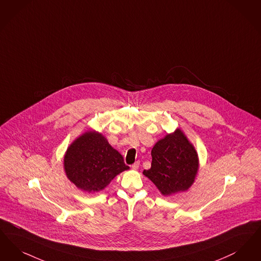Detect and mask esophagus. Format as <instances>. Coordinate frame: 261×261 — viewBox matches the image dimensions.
Instances as JSON below:
<instances>
[{"label": "esophagus", "instance_id": "esophagus-1", "mask_svg": "<svg viewBox=\"0 0 261 261\" xmlns=\"http://www.w3.org/2000/svg\"><path fill=\"white\" fill-rule=\"evenodd\" d=\"M139 165H140V163L137 161V162H136L134 165H132V169L133 170H138V168H139Z\"/></svg>", "mask_w": 261, "mask_h": 261}]
</instances>
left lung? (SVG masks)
<instances>
[{"mask_svg":"<svg viewBox=\"0 0 261 261\" xmlns=\"http://www.w3.org/2000/svg\"><path fill=\"white\" fill-rule=\"evenodd\" d=\"M151 155V168L143 170V174L163 196L184 192L192 186L200 167L199 157L179 127L158 140Z\"/></svg>","mask_w":261,"mask_h":261,"instance_id":"8db88e82","label":"left lung"}]
</instances>
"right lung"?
<instances>
[{"instance_id": "1", "label": "right lung", "mask_w": 261, "mask_h": 261, "mask_svg": "<svg viewBox=\"0 0 261 261\" xmlns=\"http://www.w3.org/2000/svg\"><path fill=\"white\" fill-rule=\"evenodd\" d=\"M63 168L69 180L88 193L101 191L118 174L129 169L107 138L94 129L87 130L69 145Z\"/></svg>"}]
</instances>
